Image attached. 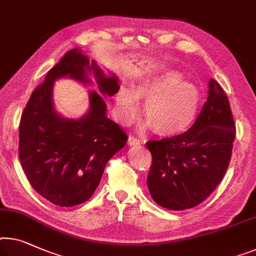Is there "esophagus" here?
I'll return each mask as SVG.
<instances>
[{
	"mask_svg": "<svg viewBox=\"0 0 256 256\" xmlns=\"http://www.w3.org/2000/svg\"><path fill=\"white\" fill-rule=\"evenodd\" d=\"M140 142H141L140 139H138L134 136H130L128 139V144H130V146H136V144H139Z\"/></svg>",
	"mask_w": 256,
	"mask_h": 256,
	"instance_id": "esophagus-1",
	"label": "esophagus"
}]
</instances>
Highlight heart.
<instances>
[{
  "label": "heart",
  "instance_id": "1",
  "mask_svg": "<svg viewBox=\"0 0 256 256\" xmlns=\"http://www.w3.org/2000/svg\"><path fill=\"white\" fill-rule=\"evenodd\" d=\"M138 98H146L144 116L152 131L163 136H174L188 131L199 112L200 90L192 82H182L180 74L168 71L133 90L122 86L116 93V108L124 122L134 118Z\"/></svg>",
  "mask_w": 256,
  "mask_h": 256
}]
</instances>
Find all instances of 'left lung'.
I'll use <instances>...</instances> for the list:
<instances>
[{
  "label": "left lung",
  "instance_id": "obj_1",
  "mask_svg": "<svg viewBox=\"0 0 256 256\" xmlns=\"http://www.w3.org/2000/svg\"><path fill=\"white\" fill-rule=\"evenodd\" d=\"M201 112L182 134L146 142L152 152L147 185L156 204L171 210L193 208L222 182L236 136L226 92L216 80Z\"/></svg>",
  "mask_w": 256,
  "mask_h": 256
}]
</instances>
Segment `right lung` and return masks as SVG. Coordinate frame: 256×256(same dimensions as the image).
<instances>
[{"instance_id":"1","label":"right lung","mask_w":256,"mask_h":256,"mask_svg":"<svg viewBox=\"0 0 256 256\" xmlns=\"http://www.w3.org/2000/svg\"><path fill=\"white\" fill-rule=\"evenodd\" d=\"M93 71L98 90L116 94L117 78L106 77L95 62L71 49L48 71L30 95L19 123L18 156L32 188L60 207H74L93 196L110 158L125 146L128 136L106 116L101 94L90 93V112L80 120L60 117L52 106V84L70 77L90 84Z\"/></svg>"}]
</instances>
